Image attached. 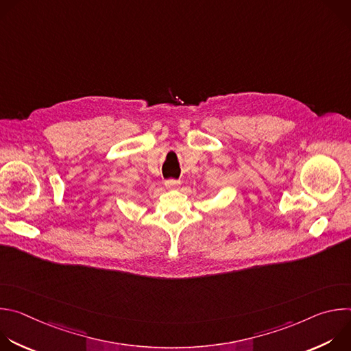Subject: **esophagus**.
Listing matches in <instances>:
<instances>
[{"mask_svg":"<svg viewBox=\"0 0 351 351\" xmlns=\"http://www.w3.org/2000/svg\"><path fill=\"white\" fill-rule=\"evenodd\" d=\"M180 180H178V179H167L165 182H164V184H165V187L167 189H176V187H179L180 186Z\"/></svg>","mask_w":351,"mask_h":351,"instance_id":"1","label":"esophagus"}]
</instances>
